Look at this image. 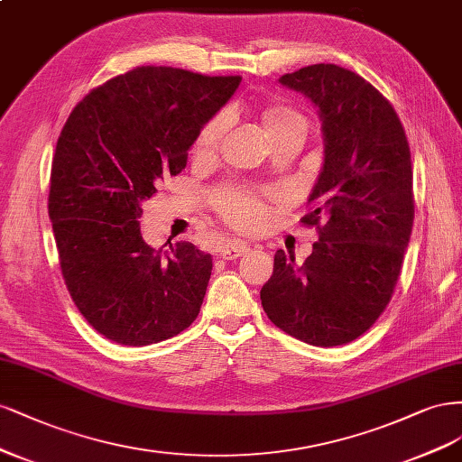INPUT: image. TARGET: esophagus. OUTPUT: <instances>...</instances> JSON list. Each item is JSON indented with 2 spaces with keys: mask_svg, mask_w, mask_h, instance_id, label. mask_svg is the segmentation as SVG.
Listing matches in <instances>:
<instances>
[{
  "mask_svg": "<svg viewBox=\"0 0 462 462\" xmlns=\"http://www.w3.org/2000/svg\"><path fill=\"white\" fill-rule=\"evenodd\" d=\"M247 244L244 242H228L225 247L220 249V257L225 261H232V259H237L242 257L244 253H247Z\"/></svg>",
  "mask_w": 462,
  "mask_h": 462,
  "instance_id": "esophagus-1",
  "label": "esophagus"
}]
</instances>
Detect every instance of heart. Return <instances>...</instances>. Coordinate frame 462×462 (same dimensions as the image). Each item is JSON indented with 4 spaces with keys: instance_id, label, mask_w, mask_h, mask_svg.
<instances>
[{
    "instance_id": "1",
    "label": "heart",
    "mask_w": 462,
    "mask_h": 462,
    "mask_svg": "<svg viewBox=\"0 0 462 462\" xmlns=\"http://www.w3.org/2000/svg\"><path fill=\"white\" fill-rule=\"evenodd\" d=\"M264 123H266V128H269V134H274L290 125L305 123V121L301 115H297L291 109H273L266 113ZM225 126H226V116L225 115L215 116L213 121L199 132L198 142H196V155L209 157L217 150L222 132H225ZM217 205H218V211L225 215V218L240 228H253L255 225H259L264 213L263 205L257 199L242 196V193L237 191L218 193Z\"/></svg>"
}]
</instances>
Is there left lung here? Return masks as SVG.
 I'll list each match as a JSON object with an SVG mask.
<instances>
[{
    "mask_svg": "<svg viewBox=\"0 0 462 462\" xmlns=\"http://www.w3.org/2000/svg\"><path fill=\"white\" fill-rule=\"evenodd\" d=\"M278 82L322 123L324 161L303 222L324 225L303 264L276 251L261 303L305 344L344 346L376 322L397 284L414 220L409 142L390 101L356 72L319 63Z\"/></svg>",
    "mask_w": 462,
    "mask_h": 462,
    "instance_id": "left-lung-1",
    "label": "left lung"
}]
</instances>
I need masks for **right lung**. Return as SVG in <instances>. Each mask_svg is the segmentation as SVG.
I'll return each instance as SVG.
<instances>
[{"mask_svg":"<svg viewBox=\"0 0 462 462\" xmlns=\"http://www.w3.org/2000/svg\"><path fill=\"white\" fill-rule=\"evenodd\" d=\"M240 77L138 67L88 94L57 140L50 220L82 317L121 346L159 344L198 319L213 259L189 242L147 245L142 203L182 172Z\"/></svg>","mask_w":462,"mask_h":462,"instance_id":"obj_1","label":"right lung"}]
</instances>
